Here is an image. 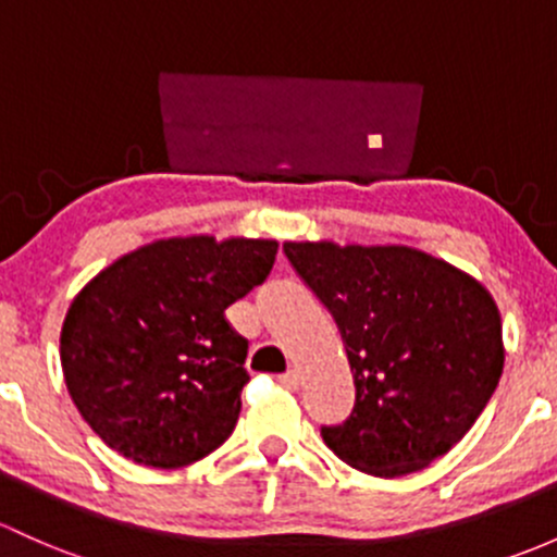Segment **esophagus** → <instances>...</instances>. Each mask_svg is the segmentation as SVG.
<instances>
[{"label":"esophagus","instance_id":"1","mask_svg":"<svg viewBox=\"0 0 557 557\" xmlns=\"http://www.w3.org/2000/svg\"><path fill=\"white\" fill-rule=\"evenodd\" d=\"M280 384L288 386V389H298V386H301V373H298L296 368H290L288 373H283V376H280Z\"/></svg>","mask_w":557,"mask_h":557}]
</instances>
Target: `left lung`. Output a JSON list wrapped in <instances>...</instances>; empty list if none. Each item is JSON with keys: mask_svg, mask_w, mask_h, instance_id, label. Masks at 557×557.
<instances>
[{"mask_svg": "<svg viewBox=\"0 0 557 557\" xmlns=\"http://www.w3.org/2000/svg\"><path fill=\"white\" fill-rule=\"evenodd\" d=\"M336 320L355 376L347 421L320 426L355 470H424L470 432L505 368L502 318L475 277L406 245L285 243Z\"/></svg>", "mask_w": 557, "mask_h": 557, "instance_id": "1", "label": "left lung"}]
</instances>
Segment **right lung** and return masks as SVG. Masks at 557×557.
I'll return each mask as SVG.
<instances>
[{"instance_id":"1","label":"right lung","mask_w":557,"mask_h":557,"mask_svg":"<svg viewBox=\"0 0 557 557\" xmlns=\"http://www.w3.org/2000/svg\"><path fill=\"white\" fill-rule=\"evenodd\" d=\"M274 256V239H157L79 290L61 331L63 379L109 448L175 470L232 435L250 376L248 342L224 312Z\"/></svg>"}]
</instances>
